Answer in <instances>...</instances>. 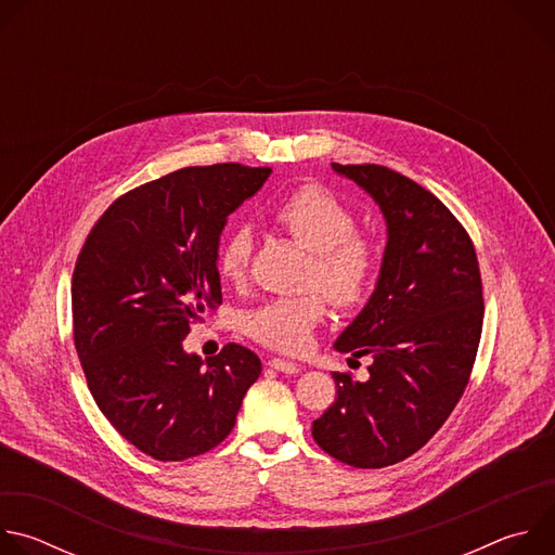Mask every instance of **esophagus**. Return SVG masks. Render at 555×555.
Returning a JSON list of instances; mask_svg holds the SVG:
<instances>
[{
    "label": "esophagus",
    "mask_w": 555,
    "mask_h": 555,
    "mask_svg": "<svg viewBox=\"0 0 555 555\" xmlns=\"http://www.w3.org/2000/svg\"><path fill=\"white\" fill-rule=\"evenodd\" d=\"M268 364H270L274 371L289 373V375H294V373H298V371H300V366H298V364H294V362H289V360H281V358H270V360H268Z\"/></svg>",
    "instance_id": "obj_1"
}]
</instances>
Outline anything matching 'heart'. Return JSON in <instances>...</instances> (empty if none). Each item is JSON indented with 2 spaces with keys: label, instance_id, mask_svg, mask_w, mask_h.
Returning <instances> with one entry per match:
<instances>
[{
  "label": "heart",
  "instance_id": "obj_1",
  "mask_svg": "<svg viewBox=\"0 0 555 555\" xmlns=\"http://www.w3.org/2000/svg\"><path fill=\"white\" fill-rule=\"evenodd\" d=\"M274 223L294 242L313 253L307 283L321 287L340 309H353L371 296L379 250L369 234L358 230L356 212L321 184H302L281 199ZM255 257V234L248 223H236L223 236L217 253L221 276L234 285L248 281ZM321 292L279 296L244 313L242 330L257 343L281 353H302L311 334L327 315Z\"/></svg>",
  "mask_w": 555,
  "mask_h": 555
}]
</instances>
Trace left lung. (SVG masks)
<instances>
[{
  "label": "left lung",
  "instance_id": "8db88e82",
  "mask_svg": "<svg viewBox=\"0 0 555 555\" xmlns=\"http://www.w3.org/2000/svg\"><path fill=\"white\" fill-rule=\"evenodd\" d=\"M382 208L388 242L373 296L336 340L371 356L369 379L334 373L336 402L311 435L353 467H386L424 448L469 382L483 330V283L461 221L430 191L382 165H332Z\"/></svg>",
  "mask_w": 555,
  "mask_h": 555
}]
</instances>
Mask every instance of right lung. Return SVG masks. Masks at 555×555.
<instances>
[{"label":"right lung","instance_id":"obj_1","mask_svg":"<svg viewBox=\"0 0 555 555\" xmlns=\"http://www.w3.org/2000/svg\"><path fill=\"white\" fill-rule=\"evenodd\" d=\"M270 167H186L120 195L94 223L72 274L74 347L101 413L140 452L184 461L234 428L261 360L225 345L202 362L182 343L221 305L225 217Z\"/></svg>","mask_w":555,"mask_h":555}]
</instances>
